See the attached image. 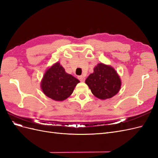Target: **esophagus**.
Instances as JSON below:
<instances>
[{"mask_svg": "<svg viewBox=\"0 0 158 158\" xmlns=\"http://www.w3.org/2000/svg\"><path fill=\"white\" fill-rule=\"evenodd\" d=\"M78 78L80 80V81H81V82H84V81L85 80V77L84 76H78Z\"/></svg>", "mask_w": 158, "mask_h": 158, "instance_id": "obj_1", "label": "esophagus"}]
</instances>
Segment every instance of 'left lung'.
Segmentation results:
<instances>
[{
	"label": "left lung",
	"instance_id": "8db88e82",
	"mask_svg": "<svg viewBox=\"0 0 158 158\" xmlns=\"http://www.w3.org/2000/svg\"><path fill=\"white\" fill-rule=\"evenodd\" d=\"M85 84L95 97L106 99L118 92L121 81L117 72L111 66L99 63L94 68V73L85 80Z\"/></svg>",
	"mask_w": 158,
	"mask_h": 158
}]
</instances>
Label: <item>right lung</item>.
<instances>
[{
    "mask_svg": "<svg viewBox=\"0 0 158 158\" xmlns=\"http://www.w3.org/2000/svg\"><path fill=\"white\" fill-rule=\"evenodd\" d=\"M80 81L67 74L59 63L47 69L41 82V89L47 97L55 101H63L73 94Z\"/></svg>",
    "mask_w": 158,
    "mask_h": 158,
    "instance_id": "1",
    "label": "right lung"
}]
</instances>
